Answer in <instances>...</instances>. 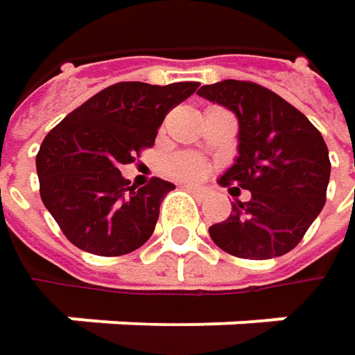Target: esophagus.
<instances>
[{"label": "esophagus", "instance_id": "esophagus-1", "mask_svg": "<svg viewBox=\"0 0 355 355\" xmlns=\"http://www.w3.org/2000/svg\"><path fill=\"white\" fill-rule=\"evenodd\" d=\"M187 189H189L193 195H197V197H203V195L207 193V187H203V184H187Z\"/></svg>", "mask_w": 355, "mask_h": 355}]
</instances>
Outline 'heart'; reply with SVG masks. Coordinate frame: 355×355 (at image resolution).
<instances>
[{
  "label": "heart",
  "instance_id": "obj_1",
  "mask_svg": "<svg viewBox=\"0 0 355 355\" xmlns=\"http://www.w3.org/2000/svg\"><path fill=\"white\" fill-rule=\"evenodd\" d=\"M168 173L177 178H197L203 175V162L191 154H177L168 160Z\"/></svg>",
  "mask_w": 355,
  "mask_h": 355
}]
</instances>
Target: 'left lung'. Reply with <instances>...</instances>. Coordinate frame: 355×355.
<instances>
[{"label": "left lung", "mask_w": 355, "mask_h": 355, "mask_svg": "<svg viewBox=\"0 0 355 355\" xmlns=\"http://www.w3.org/2000/svg\"><path fill=\"white\" fill-rule=\"evenodd\" d=\"M197 94L236 114L239 156L218 182L250 191L248 201L234 199L228 220L209 226L211 241L241 259L290 252L327 199L331 162L319 129L298 108L252 82L224 80L201 86Z\"/></svg>", "instance_id": "left-lung-1"}]
</instances>
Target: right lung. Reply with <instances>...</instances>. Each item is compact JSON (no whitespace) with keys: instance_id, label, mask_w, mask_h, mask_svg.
Listing matches in <instances>:
<instances>
[{"instance_id":"1","label":"right lung","mask_w":355,"mask_h":355,"mask_svg":"<svg viewBox=\"0 0 355 355\" xmlns=\"http://www.w3.org/2000/svg\"><path fill=\"white\" fill-rule=\"evenodd\" d=\"M197 86L121 82L94 94L49 131L36 154L40 199L71 245L119 257L152 236L160 203L175 184L162 178L144 187L129 184L119 168L154 146L168 110Z\"/></svg>"}]
</instances>
